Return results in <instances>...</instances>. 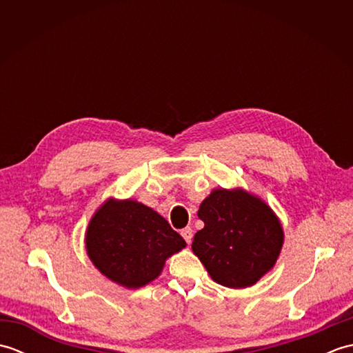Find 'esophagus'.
I'll list each match as a JSON object with an SVG mask.
<instances>
[{"mask_svg":"<svg viewBox=\"0 0 353 353\" xmlns=\"http://www.w3.org/2000/svg\"><path fill=\"white\" fill-rule=\"evenodd\" d=\"M181 235L183 236V239H185L186 243L191 244V241H192V229H191V228H185V229H182Z\"/></svg>","mask_w":353,"mask_h":353,"instance_id":"esophagus-1","label":"esophagus"}]
</instances>
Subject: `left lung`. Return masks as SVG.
Returning <instances> with one entry per match:
<instances>
[{
  "label": "left lung",
  "instance_id": "1",
  "mask_svg": "<svg viewBox=\"0 0 353 353\" xmlns=\"http://www.w3.org/2000/svg\"><path fill=\"white\" fill-rule=\"evenodd\" d=\"M197 215L205 228L194 235L192 252L216 283L252 287L274 267L283 230L265 201L241 188H220L201 201Z\"/></svg>",
  "mask_w": 353,
  "mask_h": 353
}]
</instances>
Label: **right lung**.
Segmentation results:
<instances>
[{
    "label": "right lung",
    "instance_id": "1",
    "mask_svg": "<svg viewBox=\"0 0 353 353\" xmlns=\"http://www.w3.org/2000/svg\"><path fill=\"white\" fill-rule=\"evenodd\" d=\"M185 239L152 208L137 200L109 199L86 230V252L100 272L125 288H139L161 274Z\"/></svg>",
    "mask_w": 353,
    "mask_h": 353
}]
</instances>
